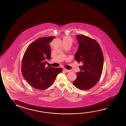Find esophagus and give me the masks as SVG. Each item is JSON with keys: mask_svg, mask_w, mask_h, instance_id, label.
<instances>
[{"mask_svg": "<svg viewBox=\"0 0 126 126\" xmlns=\"http://www.w3.org/2000/svg\"><path fill=\"white\" fill-rule=\"evenodd\" d=\"M63 70H64L65 72H69L70 71V70H68V69H64V68L63 69Z\"/></svg>", "mask_w": 126, "mask_h": 126, "instance_id": "1", "label": "esophagus"}]
</instances>
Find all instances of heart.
Here are the masks:
<instances>
[{
	"mask_svg": "<svg viewBox=\"0 0 126 126\" xmlns=\"http://www.w3.org/2000/svg\"><path fill=\"white\" fill-rule=\"evenodd\" d=\"M63 40H68V41H69L71 43L72 42V39L70 38V37H68V36H64V38H63Z\"/></svg>",
	"mask_w": 126,
	"mask_h": 126,
	"instance_id": "obj_1",
	"label": "heart"
}]
</instances>
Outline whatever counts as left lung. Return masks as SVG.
Listing matches in <instances>:
<instances>
[{"mask_svg": "<svg viewBox=\"0 0 126 126\" xmlns=\"http://www.w3.org/2000/svg\"><path fill=\"white\" fill-rule=\"evenodd\" d=\"M79 47L75 54V60L82 63L81 70L77 73L73 85L81 90L93 87L100 79L103 70V51L97 41L84 35H77Z\"/></svg>", "mask_w": 126, "mask_h": 126, "instance_id": "obj_1", "label": "left lung"}]
</instances>
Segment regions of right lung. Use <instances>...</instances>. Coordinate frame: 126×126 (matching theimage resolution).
Wrapping results in <instances>:
<instances>
[{"mask_svg":"<svg viewBox=\"0 0 126 126\" xmlns=\"http://www.w3.org/2000/svg\"><path fill=\"white\" fill-rule=\"evenodd\" d=\"M55 36L45 37L36 39L26 49L23 55L21 73L23 77L31 87L44 90L53 83L62 68H54L45 65L47 60L51 58L49 43Z\"/></svg>","mask_w":126,"mask_h":126,"instance_id":"obj_1","label":"right lung"}]
</instances>
